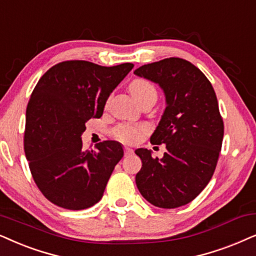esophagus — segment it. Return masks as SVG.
Returning a JSON list of instances; mask_svg holds the SVG:
<instances>
[{
  "mask_svg": "<svg viewBox=\"0 0 256 256\" xmlns=\"http://www.w3.org/2000/svg\"><path fill=\"white\" fill-rule=\"evenodd\" d=\"M132 154V149L129 147H124V155L126 156H129V155Z\"/></svg>",
  "mask_w": 256,
  "mask_h": 256,
  "instance_id": "obj_1",
  "label": "esophagus"
}]
</instances>
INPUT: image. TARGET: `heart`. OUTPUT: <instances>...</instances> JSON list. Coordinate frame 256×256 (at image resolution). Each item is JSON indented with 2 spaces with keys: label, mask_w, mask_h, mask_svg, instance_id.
Wrapping results in <instances>:
<instances>
[{
  "label": "heart",
  "mask_w": 256,
  "mask_h": 256,
  "mask_svg": "<svg viewBox=\"0 0 256 256\" xmlns=\"http://www.w3.org/2000/svg\"><path fill=\"white\" fill-rule=\"evenodd\" d=\"M129 92L132 98L136 100L138 104L146 101V100H155L156 101L158 92L154 84L144 78H136L129 84ZM149 128L144 124L132 126V124H121L114 130V135L118 140L126 144H136L146 132H148Z\"/></svg>",
  "instance_id": "obj_1"
}]
</instances>
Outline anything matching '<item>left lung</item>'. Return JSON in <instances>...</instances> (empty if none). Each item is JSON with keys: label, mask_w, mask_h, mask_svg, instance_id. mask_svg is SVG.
Wrapping results in <instances>:
<instances>
[{"label": "left lung", "mask_w": 256, "mask_h": 256, "mask_svg": "<svg viewBox=\"0 0 256 256\" xmlns=\"http://www.w3.org/2000/svg\"><path fill=\"white\" fill-rule=\"evenodd\" d=\"M134 74L158 84L166 98V109L150 136L152 144H166L164 158L136 149L142 161L136 186L156 207H181L204 190L216 167L224 138L216 95L204 72L184 58L148 63Z\"/></svg>", "instance_id": "left-lung-1"}]
</instances>
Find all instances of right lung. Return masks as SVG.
Wrapping results in <instances>:
<instances>
[{"label": "right lung", "mask_w": 256, "mask_h": 256, "mask_svg": "<svg viewBox=\"0 0 256 256\" xmlns=\"http://www.w3.org/2000/svg\"><path fill=\"white\" fill-rule=\"evenodd\" d=\"M132 67L64 61L49 69L32 90L24 152L35 184L58 207L81 210L102 198L124 148L104 141L95 150H84L81 135L89 118H101L109 95Z\"/></svg>", "instance_id": "add662e5"}]
</instances>
